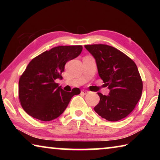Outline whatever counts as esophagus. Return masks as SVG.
<instances>
[{
    "label": "esophagus",
    "instance_id": "1",
    "mask_svg": "<svg viewBox=\"0 0 160 160\" xmlns=\"http://www.w3.org/2000/svg\"><path fill=\"white\" fill-rule=\"evenodd\" d=\"M81 93H82V94H87L88 93H89V92H88V90H83L81 91Z\"/></svg>",
    "mask_w": 160,
    "mask_h": 160
}]
</instances>
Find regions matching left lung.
I'll return each instance as SVG.
<instances>
[{"label":"left lung","mask_w":160,"mask_h":160,"mask_svg":"<svg viewBox=\"0 0 160 160\" xmlns=\"http://www.w3.org/2000/svg\"><path fill=\"white\" fill-rule=\"evenodd\" d=\"M85 47L95 59L104 86L110 90L109 95L97 93L100 100L94 111L109 121L126 117L142 95V81L136 64L126 54L109 45H85Z\"/></svg>","instance_id":"obj_1"}]
</instances>
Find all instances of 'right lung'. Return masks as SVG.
<instances>
[{"mask_svg":"<svg viewBox=\"0 0 160 160\" xmlns=\"http://www.w3.org/2000/svg\"><path fill=\"white\" fill-rule=\"evenodd\" d=\"M82 46H59L29 62L19 80V99L29 116L40 121L53 120L66 110L79 88L66 92L55 82L61 79L65 65L82 52Z\"/></svg>","mask_w":160,"mask_h":160,"instance_id":"1","label":"right lung"}]
</instances>
